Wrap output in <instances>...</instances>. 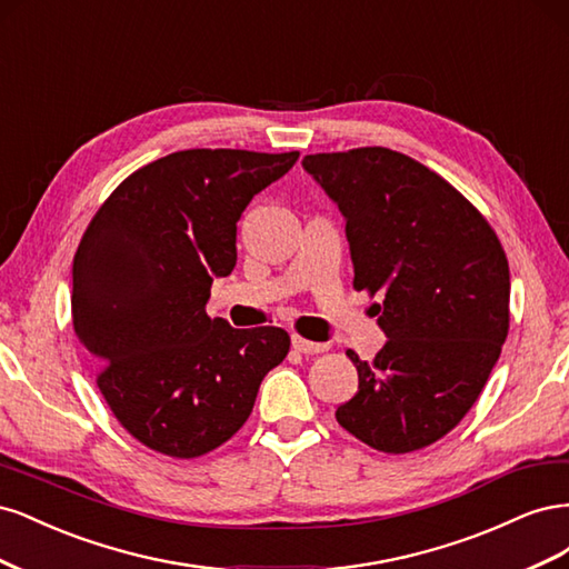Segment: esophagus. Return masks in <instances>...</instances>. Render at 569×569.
Instances as JSON below:
<instances>
[{"mask_svg":"<svg viewBox=\"0 0 569 569\" xmlns=\"http://www.w3.org/2000/svg\"><path fill=\"white\" fill-rule=\"evenodd\" d=\"M291 347H295L299 353H306V356L322 353V351L330 349V347H327V343H320V341H308V339H303V337H299V335L291 337Z\"/></svg>","mask_w":569,"mask_h":569,"instance_id":"1","label":"esophagus"}]
</instances>
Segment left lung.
Returning <instances> with one entry per match:
<instances>
[{"label": "left lung", "instance_id": "8db88e82", "mask_svg": "<svg viewBox=\"0 0 569 569\" xmlns=\"http://www.w3.org/2000/svg\"><path fill=\"white\" fill-rule=\"evenodd\" d=\"M347 222L353 287L382 291L387 337L347 351L358 391L337 422L385 453L425 449L462 420L508 337L510 270L489 222L406 153L363 147L301 161Z\"/></svg>", "mask_w": 569, "mask_h": 569}]
</instances>
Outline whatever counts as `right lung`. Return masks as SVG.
Masks as SVG:
<instances>
[{
  "label": "right lung",
  "mask_w": 569,
  "mask_h": 569,
  "mask_svg": "<svg viewBox=\"0 0 569 569\" xmlns=\"http://www.w3.org/2000/svg\"><path fill=\"white\" fill-rule=\"evenodd\" d=\"M299 151L187 149L116 187L73 258V327L118 422L149 449L197 458L251 416L289 351L280 327L206 316L237 263V222Z\"/></svg>",
  "instance_id": "1"
}]
</instances>
